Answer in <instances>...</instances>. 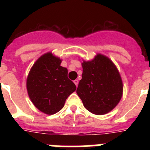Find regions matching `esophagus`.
<instances>
[{
    "mask_svg": "<svg viewBox=\"0 0 150 150\" xmlns=\"http://www.w3.org/2000/svg\"><path fill=\"white\" fill-rule=\"evenodd\" d=\"M74 84L76 85V86H77L78 83H79V81H78L77 79H75V80L74 81Z\"/></svg>",
    "mask_w": 150,
    "mask_h": 150,
    "instance_id": "obj_1",
    "label": "esophagus"
}]
</instances>
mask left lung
I'll list each match as a JSON object with an SVG mask.
<instances>
[{
    "label": "left lung",
    "instance_id": "left-lung-1",
    "mask_svg": "<svg viewBox=\"0 0 150 150\" xmlns=\"http://www.w3.org/2000/svg\"><path fill=\"white\" fill-rule=\"evenodd\" d=\"M83 74L76 93L85 108L95 115L110 112L122 96L120 72L107 56L98 54L91 61L82 63Z\"/></svg>",
    "mask_w": 150,
    "mask_h": 150
}]
</instances>
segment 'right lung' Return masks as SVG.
Wrapping results in <instances>:
<instances>
[{"instance_id":"add662e5","label":"right lung","mask_w":150,"mask_h":150,"mask_svg":"<svg viewBox=\"0 0 150 150\" xmlns=\"http://www.w3.org/2000/svg\"><path fill=\"white\" fill-rule=\"evenodd\" d=\"M62 59L47 52L36 61L27 77L26 87L34 105L41 112L52 115L63 108L66 99L76 87L67 78Z\"/></svg>"}]
</instances>
